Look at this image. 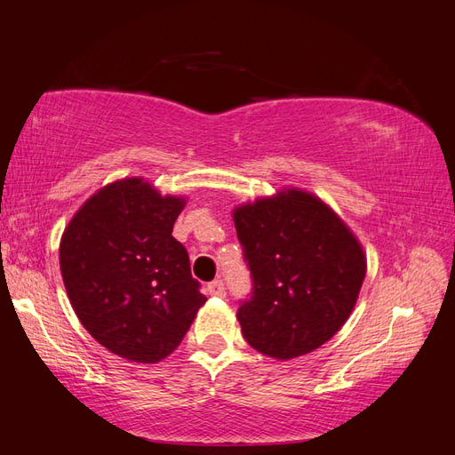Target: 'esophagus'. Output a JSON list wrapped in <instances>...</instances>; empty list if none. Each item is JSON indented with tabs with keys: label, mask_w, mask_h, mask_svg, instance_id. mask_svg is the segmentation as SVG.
I'll use <instances>...</instances> for the list:
<instances>
[{
	"label": "esophagus",
	"mask_w": 455,
	"mask_h": 455,
	"mask_svg": "<svg viewBox=\"0 0 455 455\" xmlns=\"http://www.w3.org/2000/svg\"><path fill=\"white\" fill-rule=\"evenodd\" d=\"M206 291H209L211 296H220V298L226 296V286H224V283L220 281V279L209 283V286H206Z\"/></svg>",
	"instance_id": "obj_1"
}]
</instances>
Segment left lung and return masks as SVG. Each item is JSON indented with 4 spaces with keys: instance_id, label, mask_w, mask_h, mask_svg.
<instances>
[{
    "instance_id": "left-lung-1",
    "label": "left lung",
    "mask_w": 455,
    "mask_h": 455,
    "mask_svg": "<svg viewBox=\"0 0 455 455\" xmlns=\"http://www.w3.org/2000/svg\"><path fill=\"white\" fill-rule=\"evenodd\" d=\"M252 275L237 319L271 359L319 349L346 324L366 275L361 243L326 203L296 188L233 211Z\"/></svg>"
}]
</instances>
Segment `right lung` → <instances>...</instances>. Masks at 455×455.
Returning a JSON list of instances; mask_svg holds the SVG:
<instances>
[{
    "instance_id": "add662e5",
    "label": "right lung",
    "mask_w": 455,
    "mask_h": 455,
    "mask_svg": "<svg viewBox=\"0 0 455 455\" xmlns=\"http://www.w3.org/2000/svg\"><path fill=\"white\" fill-rule=\"evenodd\" d=\"M184 206L142 178H123L89 197L62 233L60 271L77 319L127 361L169 356L206 301L172 237Z\"/></svg>"
}]
</instances>
